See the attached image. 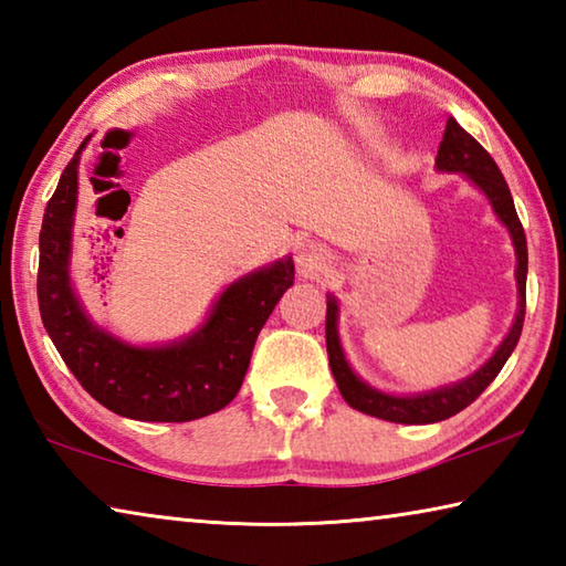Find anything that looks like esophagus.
Instances as JSON below:
<instances>
[{
	"label": "esophagus",
	"instance_id": "1",
	"mask_svg": "<svg viewBox=\"0 0 566 566\" xmlns=\"http://www.w3.org/2000/svg\"><path fill=\"white\" fill-rule=\"evenodd\" d=\"M296 264H300L302 274H312V272H319L324 264H327V249H324L322 244L317 242H300V247H296Z\"/></svg>",
	"mask_w": 566,
	"mask_h": 566
}]
</instances>
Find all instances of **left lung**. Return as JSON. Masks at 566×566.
Wrapping results in <instances>:
<instances>
[{"label": "left lung", "mask_w": 566, "mask_h": 566, "mask_svg": "<svg viewBox=\"0 0 566 566\" xmlns=\"http://www.w3.org/2000/svg\"><path fill=\"white\" fill-rule=\"evenodd\" d=\"M437 169L442 171H462L474 185L490 197L496 217L502 219L504 227L510 229L512 242L516 249V284H520V312H516V319L512 324L510 334H506L500 349L494 352V357L484 364L482 369L474 371L472 377H467L452 387H442L434 391H427V395H415V397H391L381 395V391L371 389L364 385V381L354 375L352 367L344 359L339 334H337V300L327 296V354H329V367L332 375L337 379V387L342 391L344 401L352 409L361 411V415L397 421V424H432V421H442L454 417L457 411L472 405V401L482 395V391L492 385L494 377L500 375L504 361L510 359L514 352L516 342H520L522 324H524V310H526V237L524 227L516 217L512 191L506 187L496 161L490 157L472 134L464 132L459 124L449 117L447 129L442 137V145L437 151Z\"/></svg>", "instance_id": "8db88e82"}]
</instances>
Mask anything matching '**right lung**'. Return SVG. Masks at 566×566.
Wrapping results in <instances>:
<instances>
[{"label": "right lung", "instance_id": "obj_1", "mask_svg": "<svg viewBox=\"0 0 566 566\" xmlns=\"http://www.w3.org/2000/svg\"><path fill=\"white\" fill-rule=\"evenodd\" d=\"M90 139V137H87ZM82 142L44 209L36 296L44 329L76 381L119 417L191 421L224 409L242 387L249 359L276 302L294 282L292 260L227 286L202 329L169 347H129L94 327L70 284L76 165Z\"/></svg>", "mask_w": 566, "mask_h": 566}]
</instances>
